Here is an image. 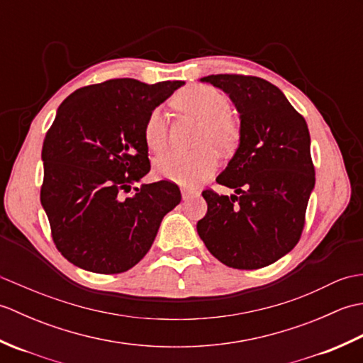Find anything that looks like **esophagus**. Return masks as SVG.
Listing matches in <instances>:
<instances>
[{"label":"esophagus","mask_w":363,"mask_h":363,"mask_svg":"<svg viewBox=\"0 0 363 363\" xmlns=\"http://www.w3.org/2000/svg\"><path fill=\"white\" fill-rule=\"evenodd\" d=\"M199 194L196 190H189V189H184L182 190V199H190V198H194V196H198Z\"/></svg>","instance_id":"1"}]
</instances>
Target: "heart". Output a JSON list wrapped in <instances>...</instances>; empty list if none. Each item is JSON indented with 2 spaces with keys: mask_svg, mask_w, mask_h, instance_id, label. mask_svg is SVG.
Wrapping results in <instances>:
<instances>
[{
  "mask_svg": "<svg viewBox=\"0 0 363 363\" xmlns=\"http://www.w3.org/2000/svg\"><path fill=\"white\" fill-rule=\"evenodd\" d=\"M177 109L201 121L195 151H169L154 164L156 174L162 179L182 186L201 182L211 177L218 167L216 149L223 154L233 152L242 137L240 121L230 113L229 99L211 86H191L181 90L173 98ZM145 143L154 152H160L168 142V128L164 113L154 109L145 121ZM216 149L213 150V148Z\"/></svg>",
  "mask_w": 363,
  "mask_h": 363,
  "instance_id": "1",
  "label": "heart"
}]
</instances>
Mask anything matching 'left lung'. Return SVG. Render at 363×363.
I'll return each mask as SVG.
<instances>
[{"instance_id": "8db88e82", "label": "left lung", "mask_w": 363, "mask_h": 363, "mask_svg": "<svg viewBox=\"0 0 363 363\" xmlns=\"http://www.w3.org/2000/svg\"><path fill=\"white\" fill-rule=\"evenodd\" d=\"M201 81L233 99L242 137L217 177L235 194L203 191L207 213L198 221V234L221 264L264 268L295 248L303 234L315 187L309 128L282 91L265 79L211 74Z\"/></svg>"}]
</instances>
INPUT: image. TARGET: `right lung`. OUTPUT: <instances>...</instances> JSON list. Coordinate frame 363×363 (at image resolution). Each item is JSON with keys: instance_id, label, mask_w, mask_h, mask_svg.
Segmentation results:
<instances>
[{"instance_id": "obj_1", "label": "right lung", "mask_w": 363, "mask_h": 363, "mask_svg": "<svg viewBox=\"0 0 363 363\" xmlns=\"http://www.w3.org/2000/svg\"><path fill=\"white\" fill-rule=\"evenodd\" d=\"M181 86L109 79L78 89L59 106L42 146L40 201L54 245L73 265L101 274L128 272L181 203L172 181L142 184L125 196L151 169L146 118Z\"/></svg>"}]
</instances>
